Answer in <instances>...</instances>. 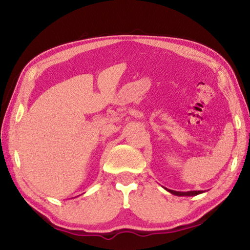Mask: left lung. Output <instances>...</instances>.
<instances>
[{"instance_id": "left-lung-1", "label": "left lung", "mask_w": 250, "mask_h": 250, "mask_svg": "<svg viewBox=\"0 0 250 250\" xmlns=\"http://www.w3.org/2000/svg\"><path fill=\"white\" fill-rule=\"evenodd\" d=\"M167 192H170L173 195L176 196H195L198 195V194L203 193V191H188V192H177V191H173V189H167L166 188Z\"/></svg>"}]
</instances>
